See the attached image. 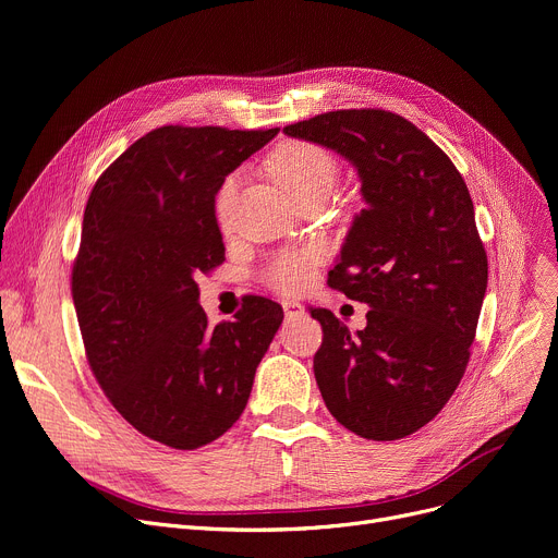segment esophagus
Instances as JSON below:
<instances>
[{
  "instance_id": "1",
  "label": "esophagus",
  "mask_w": 558,
  "mask_h": 558,
  "mask_svg": "<svg viewBox=\"0 0 558 558\" xmlns=\"http://www.w3.org/2000/svg\"><path fill=\"white\" fill-rule=\"evenodd\" d=\"M282 307H284V316H287V318H299V316L305 314L303 305H301V303H294V301H284Z\"/></svg>"
}]
</instances>
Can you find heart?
Segmentation results:
<instances>
[{"instance_id":"b5f03b06","label":"heart","mask_w":558,"mask_h":558,"mask_svg":"<svg viewBox=\"0 0 558 558\" xmlns=\"http://www.w3.org/2000/svg\"><path fill=\"white\" fill-rule=\"evenodd\" d=\"M269 169L276 181L299 203L326 198L339 179V162L326 146L303 140L280 144L269 158ZM234 196H238V175L232 173L221 183L215 198L221 226L232 213ZM320 259H324V253L316 246L278 253L264 264L262 280L280 294H299L312 282Z\"/></svg>"}]
</instances>
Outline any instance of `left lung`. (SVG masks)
I'll use <instances>...</instances> for the list:
<instances>
[{
  "mask_svg": "<svg viewBox=\"0 0 558 558\" xmlns=\"http://www.w3.org/2000/svg\"><path fill=\"white\" fill-rule=\"evenodd\" d=\"M282 131L353 162L366 201L328 274L371 307L366 328L350 335L310 307L324 328L316 385L345 429L404 438L441 412L471 360L488 282L471 192L444 149L389 110H332Z\"/></svg>",
  "mask_w": 558,
  "mask_h": 558,
  "instance_id": "8db88e82",
  "label": "left lung"
}]
</instances>
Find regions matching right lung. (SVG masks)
Returning <instances> with one entry per match:
<instances>
[{
  "label": "right lung",
  "mask_w": 558,
  "mask_h": 558,
  "mask_svg": "<svg viewBox=\"0 0 558 558\" xmlns=\"http://www.w3.org/2000/svg\"><path fill=\"white\" fill-rule=\"evenodd\" d=\"M278 135L223 126H160L97 179L87 198L72 299L87 364L140 434L175 448L213 444L244 412L282 307L246 296L210 326L198 274L226 259L215 194Z\"/></svg>",
  "instance_id": "right-lung-1"
}]
</instances>
